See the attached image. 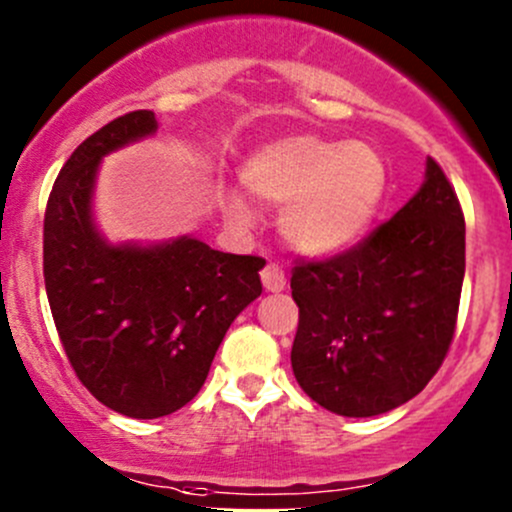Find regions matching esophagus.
I'll return each instance as SVG.
<instances>
[{"label": "esophagus", "instance_id": "esophagus-1", "mask_svg": "<svg viewBox=\"0 0 512 512\" xmlns=\"http://www.w3.org/2000/svg\"><path fill=\"white\" fill-rule=\"evenodd\" d=\"M262 287L267 289V292H282V289L287 287V277L285 272L280 270L277 265H265V270H262Z\"/></svg>", "mask_w": 512, "mask_h": 512}]
</instances>
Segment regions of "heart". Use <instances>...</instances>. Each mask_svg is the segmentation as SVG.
I'll list each match as a JSON object with an SVG mask.
<instances>
[{
	"mask_svg": "<svg viewBox=\"0 0 512 512\" xmlns=\"http://www.w3.org/2000/svg\"><path fill=\"white\" fill-rule=\"evenodd\" d=\"M240 180L255 198L286 205L280 230L289 245L324 257L356 245L374 225L389 193V165L364 141L285 136L257 146ZM225 213L242 225L252 220L237 193L225 198Z\"/></svg>",
	"mask_w": 512,
	"mask_h": 512,
	"instance_id": "obj_1",
	"label": "heart"
}]
</instances>
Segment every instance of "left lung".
Returning <instances> with one entry per match:
<instances>
[{
	"mask_svg": "<svg viewBox=\"0 0 512 512\" xmlns=\"http://www.w3.org/2000/svg\"><path fill=\"white\" fill-rule=\"evenodd\" d=\"M466 275L456 193L426 158L414 198L354 250L294 267L292 371L304 394L347 418L421 394L446 359Z\"/></svg>",
	"mask_w": 512,
	"mask_h": 512,
	"instance_id": "8db88e82",
	"label": "left lung"
}]
</instances>
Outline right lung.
I'll return each instance as SVG.
<instances>
[{
	"instance_id": "obj_1",
	"label": "right lung",
	"mask_w": 512,
	"mask_h": 512,
	"mask_svg": "<svg viewBox=\"0 0 512 512\" xmlns=\"http://www.w3.org/2000/svg\"><path fill=\"white\" fill-rule=\"evenodd\" d=\"M133 111L86 138L56 178L44 215V282L81 384L108 409L160 418L208 379L237 314L262 294V257L213 250L193 235L111 242L94 213L101 160L156 136Z\"/></svg>"
}]
</instances>
